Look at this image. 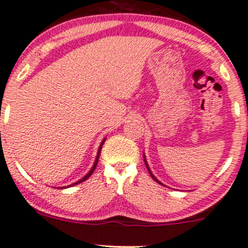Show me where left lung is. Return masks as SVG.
I'll return each mask as SVG.
<instances>
[{
	"instance_id": "8db88e82",
	"label": "left lung",
	"mask_w": 248,
	"mask_h": 248,
	"mask_svg": "<svg viewBox=\"0 0 248 248\" xmlns=\"http://www.w3.org/2000/svg\"><path fill=\"white\" fill-rule=\"evenodd\" d=\"M144 158H145V157H144ZM144 161H145V165H146V168H147V170H149V172H150V174H151V177H152V178H154V179L155 180V182H157V183H159V184H161V183L159 182V180H158V179H155V177L154 176V174H152V172H151V171H150V169H149V165H147L146 160H145V159H144Z\"/></svg>"
}]
</instances>
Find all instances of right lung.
I'll list each match as a JSON object with an SVG mask.
<instances>
[{
    "mask_svg": "<svg viewBox=\"0 0 248 248\" xmlns=\"http://www.w3.org/2000/svg\"><path fill=\"white\" fill-rule=\"evenodd\" d=\"M104 141H105V139H103V141L101 143V146H99V149H98V152H97V157H96V160H94V164H93V169L90 170V171H89V173L87 174V176H84L82 178V179L80 180H78V182H76L75 183V184H72V185H77V184H79V183H82V182H84V180H87L89 177L91 176V174L93 173V171H94V169H96V166H97V163H98V158H99V155H101V150H102V146H103V144H104ZM72 185H70V186H72Z\"/></svg>",
    "mask_w": 248,
    "mask_h": 248,
    "instance_id": "1",
    "label": "right lung"
}]
</instances>
